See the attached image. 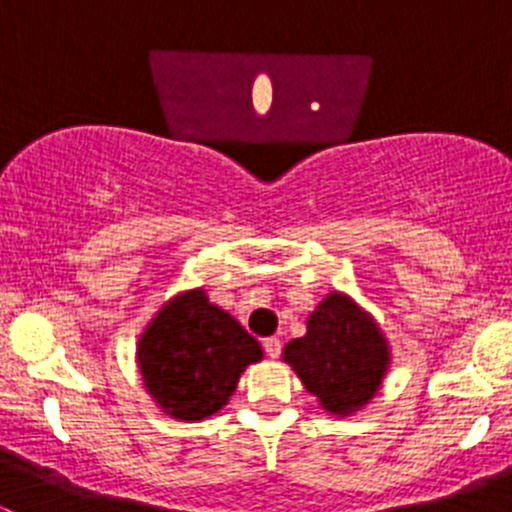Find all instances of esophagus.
<instances>
[{
  "label": "esophagus",
  "mask_w": 512,
  "mask_h": 512,
  "mask_svg": "<svg viewBox=\"0 0 512 512\" xmlns=\"http://www.w3.org/2000/svg\"><path fill=\"white\" fill-rule=\"evenodd\" d=\"M265 352H267V356H270V359H277V356H280V352H282V342L277 337H267L265 342Z\"/></svg>",
  "instance_id": "esophagus-1"
}]
</instances>
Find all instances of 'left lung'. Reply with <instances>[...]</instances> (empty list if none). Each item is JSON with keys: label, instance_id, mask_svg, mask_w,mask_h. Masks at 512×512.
<instances>
[{"label": "left lung", "instance_id": "obj_1", "mask_svg": "<svg viewBox=\"0 0 512 512\" xmlns=\"http://www.w3.org/2000/svg\"><path fill=\"white\" fill-rule=\"evenodd\" d=\"M282 359L324 411L349 416L376 396L391 349L369 312L347 294L332 292L309 314L307 334L292 339Z\"/></svg>", "mask_w": 512, "mask_h": 512}]
</instances>
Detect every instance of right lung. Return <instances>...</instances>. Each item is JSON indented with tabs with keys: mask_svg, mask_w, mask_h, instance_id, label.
<instances>
[{
	"mask_svg": "<svg viewBox=\"0 0 512 512\" xmlns=\"http://www.w3.org/2000/svg\"><path fill=\"white\" fill-rule=\"evenodd\" d=\"M136 356L160 411L193 423L223 409L242 371L262 359V347L203 289H190L158 309Z\"/></svg>",
	"mask_w": 512,
	"mask_h": 512,
	"instance_id": "obj_1",
	"label": "right lung"
}]
</instances>
